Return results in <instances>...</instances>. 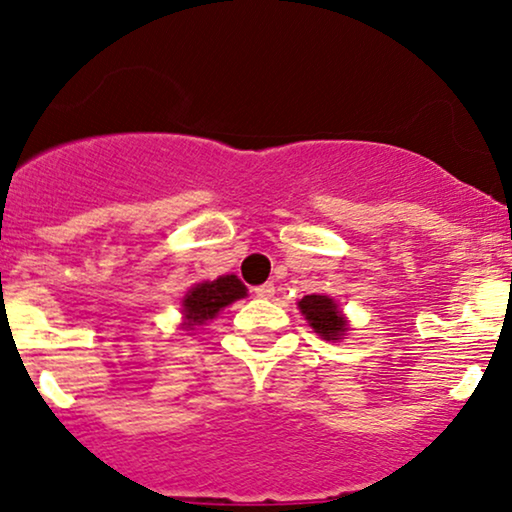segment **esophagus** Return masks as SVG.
I'll return each mask as SVG.
<instances>
[{"mask_svg":"<svg viewBox=\"0 0 512 512\" xmlns=\"http://www.w3.org/2000/svg\"><path fill=\"white\" fill-rule=\"evenodd\" d=\"M252 293H255L257 297H262V300H271V297H274V293H276V286H274V283H262V286L252 288Z\"/></svg>","mask_w":512,"mask_h":512,"instance_id":"1","label":"esophagus"}]
</instances>
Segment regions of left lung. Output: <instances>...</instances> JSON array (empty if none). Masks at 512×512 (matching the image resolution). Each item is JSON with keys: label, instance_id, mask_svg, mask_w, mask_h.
Here are the masks:
<instances>
[{"label": "left lung", "instance_id": "left-lung-1", "mask_svg": "<svg viewBox=\"0 0 512 512\" xmlns=\"http://www.w3.org/2000/svg\"><path fill=\"white\" fill-rule=\"evenodd\" d=\"M297 307H300L304 319L309 321V326L314 328V333H319L323 340H342V335L347 333V319L333 297L304 295L297 302Z\"/></svg>", "mask_w": 512, "mask_h": 512}]
</instances>
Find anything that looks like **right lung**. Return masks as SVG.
<instances>
[{
  "label": "right lung",
  "instance_id": "add662e5",
  "mask_svg": "<svg viewBox=\"0 0 512 512\" xmlns=\"http://www.w3.org/2000/svg\"><path fill=\"white\" fill-rule=\"evenodd\" d=\"M245 295H248V288L234 274L219 276L215 281L196 283L181 300V307H184L181 309L184 312V323L181 326L186 331H193L196 326H203L205 321L215 319L224 307H229L231 302L241 300Z\"/></svg>",
  "mask_w": 512,
  "mask_h": 512
}]
</instances>
